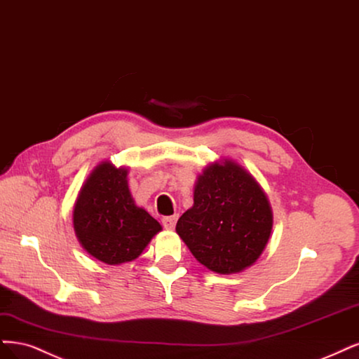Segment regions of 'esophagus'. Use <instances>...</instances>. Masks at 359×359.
<instances>
[{
  "label": "esophagus",
  "mask_w": 359,
  "mask_h": 359,
  "mask_svg": "<svg viewBox=\"0 0 359 359\" xmlns=\"http://www.w3.org/2000/svg\"><path fill=\"white\" fill-rule=\"evenodd\" d=\"M162 224L166 230H174L175 229V224H177V217H165L162 219Z\"/></svg>",
  "instance_id": "obj_1"
}]
</instances>
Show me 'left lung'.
I'll return each instance as SVG.
<instances>
[{"instance_id": "obj_1", "label": "left lung", "mask_w": 359, "mask_h": 359, "mask_svg": "<svg viewBox=\"0 0 359 359\" xmlns=\"http://www.w3.org/2000/svg\"><path fill=\"white\" fill-rule=\"evenodd\" d=\"M193 201L175 230L197 262L219 275L252 266L269 243L273 212L251 172L233 158L209 163L197 175Z\"/></svg>"}]
</instances>
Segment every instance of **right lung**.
Wrapping results in <instances>:
<instances>
[{"label":"right lung","instance_id":"add662e5","mask_svg":"<svg viewBox=\"0 0 359 359\" xmlns=\"http://www.w3.org/2000/svg\"><path fill=\"white\" fill-rule=\"evenodd\" d=\"M128 174V166L104 160L81 185L72 211L81 248L108 266L133 262L162 231L160 222L135 203Z\"/></svg>","mask_w":359,"mask_h":359}]
</instances>
